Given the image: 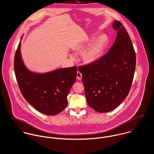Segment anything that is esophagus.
Returning <instances> with one entry per match:
<instances>
[{"label":"esophagus","instance_id":"1","mask_svg":"<svg viewBox=\"0 0 154 154\" xmlns=\"http://www.w3.org/2000/svg\"><path fill=\"white\" fill-rule=\"evenodd\" d=\"M77 79H79V80H81L82 79V74L79 71L77 72Z\"/></svg>","mask_w":154,"mask_h":154}]
</instances>
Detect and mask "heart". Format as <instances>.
<instances>
[{"label": "heart", "instance_id": "heart-1", "mask_svg": "<svg viewBox=\"0 0 154 154\" xmlns=\"http://www.w3.org/2000/svg\"><path fill=\"white\" fill-rule=\"evenodd\" d=\"M108 42V38L106 35H102L99 37L82 54V60L85 64H91L96 61L101 56ZM85 48V43L79 42L72 46V49L77 53H82ZM73 58L72 54L69 55Z\"/></svg>", "mask_w": 154, "mask_h": 154}]
</instances>
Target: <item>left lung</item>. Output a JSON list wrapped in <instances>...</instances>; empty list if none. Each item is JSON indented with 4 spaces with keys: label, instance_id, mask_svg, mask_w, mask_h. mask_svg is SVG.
Instances as JSON below:
<instances>
[{
    "label": "left lung",
    "instance_id": "obj_1",
    "mask_svg": "<svg viewBox=\"0 0 154 154\" xmlns=\"http://www.w3.org/2000/svg\"><path fill=\"white\" fill-rule=\"evenodd\" d=\"M112 26L118 33L109 52L79 70L82 74L87 102L100 113L113 110L125 99L136 67L135 52L126 30L116 20Z\"/></svg>",
    "mask_w": 154,
    "mask_h": 154
}]
</instances>
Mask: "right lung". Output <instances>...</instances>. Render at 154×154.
I'll list each match as a JSON object with an SVG mask.
<instances>
[{"label":"right lung","mask_w":154,"mask_h":154,"mask_svg":"<svg viewBox=\"0 0 154 154\" xmlns=\"http://www.w3.org/2000/svg\"><path fill=\"white\" fill-rule=\"evenodd\" d=\"M19 44L14 59V69L22 94L36 110L55 115L67 106V95L75 83L77 67L60 69L46 73L29 71L25 66Z\"/></svg>","instance_id":"add662e5"}]
</instances>
